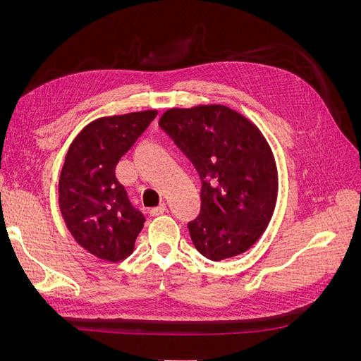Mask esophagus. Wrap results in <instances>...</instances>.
I'll list each match as a JSON object with an SVG mask.
<instances>
[{
  "mask_svg": "<svg viewBox=\"0 0 361 361\" xmlns=\"http://www.w3.org/2000/svg\"><path fill=\"white\" fill-rule=\"evenodd\" d=\"M164 212H166V204H164V203H161V204H159V206H157V207H152V209L149 211V214H150L152 216L162 215Z\"/></svg>",
  "mask_w": 361,
  "mask_h": 361,
  "instance_id": "1",
  "label": "esophagus"
}]
</instances>
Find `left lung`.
Masks as SVG:
<instances>
[{
  "instance_id": "8db88e82",
  "label": "left lung",
  "mask_w": 361,
  "mask_h": 361,
  "mask_svg": "<svg viewBox=\"0 0 361 361\" xmlns=\"http://www.w3.org/2000/svg\"><path fill=\"white\" fill-rule=\"evenodd\" d=\"M202 179L200 214L188 223L200 255L223 260L244 253L274 212L279 176L259 128L224 105L170 108L159 118Z\"/></svg>"
}]
</instances>
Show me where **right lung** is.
I'll return each instance as SVG.
<instances>
[{"label": "right lung", "instance_id": "1", "mask_svg": "<svg viewBox=\"0 0 361 361\" xmlns=\"http://www.w3.org/2000/svg\"><path fill=\"white\" fill-rule=\"evenodd\" d=\"M157 114L96 118L68 150L59 180L60 211L75 241L96 257L120 262L134 251L146 218L130 204L116 166Z\"/></svg>", "mask_w": 361, "mask_h": 361}]
</instances>
